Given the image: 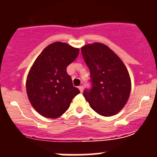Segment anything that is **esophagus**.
I'll use <instances>...</instances> for the list:
<instances>
[{
    "label": "esophagus",
    "instance_id": "1",
    "mask_svg": "<svg viewBox=\"0 0 157 157\" xmlns=\"http://www.w3.org/2000/svg\"><path fill=\"white\" fill-rule=\"evenodd\" d=\"M78 88H79V90H80V92H83V86H79Z\"/></svg>",
    "mask_w": 157,
    "mask_h": 157
}]
</instances>
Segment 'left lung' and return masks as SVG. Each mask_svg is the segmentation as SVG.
<instances>
[{
    "instance_id": "left-lung-1",
    "label": "left lung",
    "mask_w": 157,
    "mask_h": 157,
    "mask_svg": "<svg viewBox=\"0 0 157 157\" xmlns=\"http://www.w3.org/2000/svg\"><path fill=\"white\" fill-rule=\"evenodd\" d=\"M81 52L92 83L91 88L83 91V96L98 114H116L125 106L131 92L126 67L116 53L101 43L83 46Z\"/></svg>"
}]
</instances>
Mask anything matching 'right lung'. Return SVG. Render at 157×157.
Segmentation results:
<instances>
[{
    "label": "right lung",
    "mask_w": 157,
    "mask_h": 157,
    "mask_svg": "<svg viewBox=\"0 0 157 157\" xmlns=\"http://www.w3.org/2000/svg\"><path fill=\"white\" fill-rule=\"evenodd\" d=\"M79 51L66 43H52L41 52L31 66L26 91L33 108L42 116L52 119L62 116L80 93L66 71Z\"/></svg>",
    "instance_id": "obj_1"
}]
</instances>
